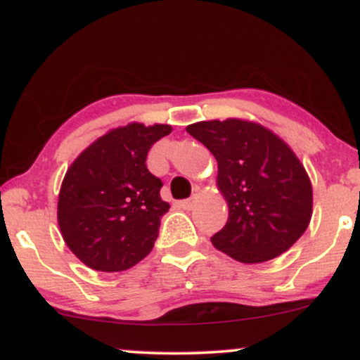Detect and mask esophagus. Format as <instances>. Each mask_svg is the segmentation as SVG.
Wrapping results in <instances>:
<instances>
[{
  "instance_id": "1",
  "label": "esophagus",
  "mask_w": 360,
  "mask_h": 360,
  "mask_svg": "<svg viewBox=\"0 0 360 360\" xmlns=\"http://www.w3.org/2000/svg\"><path fill=\"white\" fill-rule=\"evenodd\" d=\"M198 203V194H193V196H189L188 200L181 201V206H183L184 210H193L194 206Z\"/></svg>"
}]
</instances>
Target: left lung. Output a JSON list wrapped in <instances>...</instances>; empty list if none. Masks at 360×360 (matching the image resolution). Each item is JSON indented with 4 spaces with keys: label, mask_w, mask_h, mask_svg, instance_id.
<instances>
[{
    "label": "left lung",
    "mask_w": 360,
    "mask_h": 360,
    "mask_svg": "<svg viewBox=\"0 0 360 360\" xmlns=\"http://www.w3.org/2000/svg\"><path fill=\"white\" fill-rule=\"evenodd\" d=\"M186 130L217 159V186L229 205L213 245L243 264L291 249L313 213L311 183L291 147L269 128L240 118L198 122Z\"/></svg>",
    "instance_id": "8db88e82"
}]
</instances>
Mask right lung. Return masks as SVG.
<instances>
[{"label":"right lung","mask_w":360,"mask_h":360,"mask_svg":"<svg viewBox=\"0 0 360 360\" xmlns=\"http://www.w3.org/2000/svg\"><path fill=\"white\" fill-rule=\"evenodd\" d=\"M171 125L128 123L94 140L62 181L57 221L65 245L94 271L120 272L150 254L169 203L146 159Z\"/></svg>","instance_id":"obj_1"}]
</instances>
